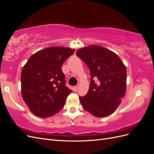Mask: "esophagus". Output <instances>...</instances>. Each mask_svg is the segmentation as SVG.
Here are the masks:
<instances>
[{
    "instance_id": "34e87169",
    "label": "esophagus",
    "mask_w": 154,
    "mask_h": 154,
    "mask_svg": "<svg viewBox=\"0 0 154 154\" xmlns=\"http://www.w3.org/2000/svg\"><path fill=\"white\" fill-rule=\"evenodd\" d=\"M78 87H79V85H76V86H74V91H77V90H78Z\"/></svg>"
}]
</instances>
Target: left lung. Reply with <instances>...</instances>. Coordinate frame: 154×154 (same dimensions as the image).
Masks as SVG:
<instances>
[{"mask_svg":"<svg viewBox=\"0 0 154 154\" xmlns=\"http://www.w3.org/2000/svg\"><path fill=\"white\" fill-rule=\"evenodd\" d=\"M76 55L91 71L87 94L80 97L83 109L96 117L112 114L120 105L127 88V68L117 54L97 45L83 47Z\"/></svg>","mask_w":154,"mask_h":154,"instance_id":"8db88e82","label":"left lung"}]
</instances>
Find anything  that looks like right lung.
I'll return each mask as SVG.
<instances>
[{"label":"right lung","instance_id":"obj_1","mask_svg":"<svg viewBox=\"0 0 154 154\" xmlns=\"http://www.w3.org/2000/svg\"><path fill=\"white\" fill-rule=\"evenodd\" d=\"M74 49L52 46L31 55L21 72L22 96L30 111L48 118L63 109L72 91L65 85L63 62Z\"/></svg>","mask_w":154,"mask_h":154}]
</instances>
